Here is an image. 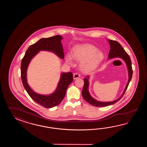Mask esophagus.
<instances>
[{
    "label": "esophagus",
    "mask_w": 147,
    "mask_h": 147,
    "mask_svg": "<svg viewBox=\"0 0 147 147\" xmlns=\"http://www.w3.org/2000/svg\"><path fill=\"white\" fill-rule=\"evenodd\" d=\"M80 77V75L78 73H75L74 74V79H78Z\"/></svg>",
    "instance_id": "obj_1"
}]
</instances>
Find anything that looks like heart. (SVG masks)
<instances>
[{"mask_svg":"<svg viewBox=\"0 0 147 147\" xmlns=\"http://www.w3.org/2000/svg\"><path fill=\"white\" fill-rule=\"evenodd\" d=\"M72 57L75 60L82 62V68L86 71H91L96 69L104 58L103 53L98 51L96 47L90 44L77 46ZM66 60L67 63L71 64L72 57L68 55Z\"/></svg>","mask_w":147,"mask_h":147,"instance_id":"obj_1","label":"heart"}]
</instances>
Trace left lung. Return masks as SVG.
I'll list each match as a JSON object with an SVG mask.
<instances>
[{
	"instance_id": "1",
	"label": "left lung",
	"mask_w": 147,
	"mask_h": 147,
	"mask_svg": "<svg viewBox=\"0 0 147 147\" xmlns=\"http://www.w3.org/2000/svg\"><path fill=\"white\" fill-rule=\"evenodd\" d=\"M110 45V50L109 53V59H112L113 58L119 57L122 58V59L125 61L127 67L128 68V74H129V80H128V84L126 85V87L125 88V90L122 94L121 96L117 99V100H115L111 102H101L98 101L97 100L94 99L91 97L90 94L88 91V87H89V76H87V78L84 79V86L83 87V89L82 91V95L84 100H86L87 102L90 103L91 105L96 107L108 106L113 105L114 103H116L120 99L123 97V94H125V91L127 90L128 87V85L130 83V81L131 80L132 74H133V70L132 69V63H131V59L128 53L125 52V49L122 48L121 45L119 44L118 42L115 40H111L110 39L108 40Z\"/></svg>"
}]
</instances>
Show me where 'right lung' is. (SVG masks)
Masks as SVG:
<instances>
[{"label": "right lung", "mask_w": 147, "mask_h": 147, "mask_svg": "<svg viewBox=\"0 0 147 147\" xmlns=\"http://www.w3.org/2000/svg\"><path fill=\"white\" fill-rule=\"evenodd\" d=\"M62 39L63 37L60 35L47 38H41L28 48L22 60L20 67L21 78L25 90L32 100L46 108L56 106L62 101L66 95L67 89L74 80L72 73H62L56 91L51 94L46 96L36 93L30 88L27 80V70L29 63L32 58L41 50L53 51L60 58L63 59L65 55L61 43Z\"/></svg>", "instance_id": "obj_1"}]
</instances>
